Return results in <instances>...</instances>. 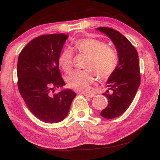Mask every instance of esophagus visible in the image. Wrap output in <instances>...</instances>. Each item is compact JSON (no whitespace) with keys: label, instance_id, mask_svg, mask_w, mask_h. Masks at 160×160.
I'll list each match as a JSON object with an SVG mask.
<instances>
[{"label":"esophagus","instance_id":"esophagus-1","mask_svg":"<svg viewBox=\"0 0 160 160\" xmlns=\"http://www.w3.org/2000/svg\"><path fill=\"white\" fill-rule=\"evenodd\" d=\"M83 95H84L85 96H86V97H88V98H93L94 96H95V95H94V94H87V93H85V94H83Z\"/></svg>","mask_w":160,"mask_h":160}]
</instances>
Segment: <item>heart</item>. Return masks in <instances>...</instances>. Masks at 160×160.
<instances>
[{
  "label": "heart",
  "instance_id": "obj_1",
  "mask_svg": "<svg viewBox=\"0 0 160 160\" xmlns=\"http://www.w3.org/2000/svg\"><path fill=\"white\" fill-rule=\"evenodd\" d=\"M74 46L81 54L88 56L85 70L75 71L67 78L68 87L78 92H88L93 82L94 74L100 80L110 78L118 68V54L113 48L108 46L102 40L85 38L75 42ZM58 64L65 72L72 69L73 54L69 48H65L58 55Z\"/></svg>",
  "mask_w": 160,
  "mask_h": 160
}]
</instances>
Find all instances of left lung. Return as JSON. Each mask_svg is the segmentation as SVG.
<instances>
[{
  "instance_id": "1",
  "label": "left lung",
  "mask_w": 160,
  "mask_h": 160,
  "mask_svg": "<svg viewBox=\"0 0 160 160\" xmlns=\"http://www.w3.org/2000/svg\"><path fill=\"white\" fill-rule=\"evenodd\" d=\"M112 40L118 53L119 63L115 72L108 78V90L103 93L108 105L100 115L113 119L123 114L130 107L140 85L138 53L128 38L115 29L107 27L97 28Z\"/></svg>"
}]
</instances>
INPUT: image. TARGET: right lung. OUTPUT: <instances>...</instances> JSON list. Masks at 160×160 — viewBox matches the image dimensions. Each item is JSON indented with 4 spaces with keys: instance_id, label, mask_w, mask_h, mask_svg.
I'll return each mask as SVG.
<instances>
[{
    "instance_id": "1",
    "label": "right lung",
    "mask_w": 160,
    "mask_h": 160,
    "mask_svg": "<svg viewBox=\"0 0 160 160\" xmlns=\"http://www.w3.org/2000/svg\"><path fill=\"white\" fill-rule=\"evenodd\" d=\"M68 35H42L32 39L20 53L18 87L30 112L44 122L57 123L68 115L76 93L66 89L59 70L58 55Z\"/></svg>"
}]
</instances>
